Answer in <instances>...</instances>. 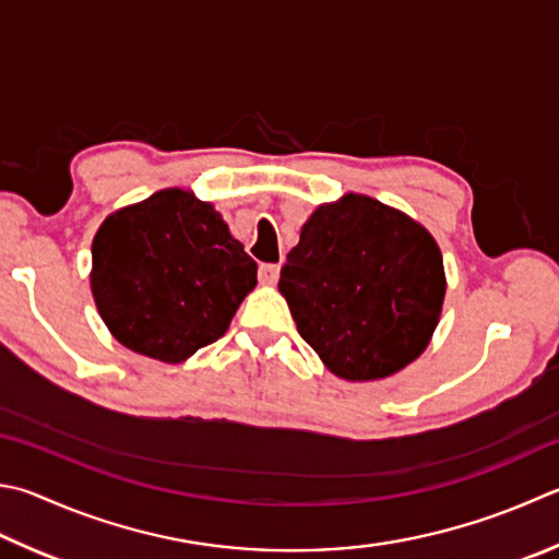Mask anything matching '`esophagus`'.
Instances as JSON below:
<instances>
[{
  "mask_svg": "<svg viewBox=\"0 0 559 559\" xmlns=\"http://www.w3.org/2000/svg\"><path fill=\"white\" fill-rule=\"evenodd\" d=\"M278 273H281L278 263H261V266H259V281L263 283V286H273V283L278 281Z\"/></svg>",
  "mask_w": 559,
  "mask_h": 559,
  "instance_id": "1",
  "label": "esophagus"
}]
</instances>
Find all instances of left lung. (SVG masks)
Masks as SVG:
<instances>
[{
  "label": "left lung",
  "instance_id": "1",
  "mask_svg": "<svg viewBox=\"0 0 559 559\" xmlns=\"http://www.w3.org/2000/svg\"><path fill=\"white\" fill-rule=\"evenodd\" d=\"M278 290L334 377L379 381L428 349L448 281L438 241L420 222L347 192L314 207Z\"/></svg>",
  "mask_w": 559,
  "mask_h": 559
}]
</instances>
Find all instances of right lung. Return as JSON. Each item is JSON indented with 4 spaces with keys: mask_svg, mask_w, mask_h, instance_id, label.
I'll use <instances>...</instances> for the list:
<instances>
[{
    "mask_svg": "<svg viewBox=\"0 0 559 559\" xmlns=\"http://www.w3.org/2000/svg\"><path fill=\"white\" fill-rule=\"evenodd\" d=\"M257 261L195 192L166 188L107 215L93 239L99 318L119 344L180 364L227 332Z\"/></svg>",
    "mask_w": 559,
    "mask_h": 559,
    "instance_id": "1",
    "label": "right lung"
}]
</instances>
